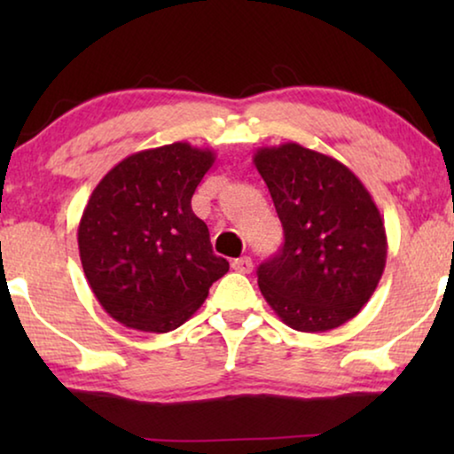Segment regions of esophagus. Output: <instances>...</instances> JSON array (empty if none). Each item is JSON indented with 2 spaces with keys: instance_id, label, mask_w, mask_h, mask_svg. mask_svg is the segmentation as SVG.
Wrapping results in <instances>:
<instances>
[{
  "instance_id": "34e87169",
  "label": "esophagus",
  "mask_w": 454,
  "mask_h": 454,
  "mask_svg": "<svg viewBox=\"0 0 454 454\" xmlns=\"http://www.w3.org/2000/svg\"><path fill=\"white\" fill-rule=\"evenodd\" d=\"M252 258H247V256H244V258H238V260H233L231 262V269L235 270V272H241V275H247V272L252 270Z\"/></svg>"
}]
</instances>
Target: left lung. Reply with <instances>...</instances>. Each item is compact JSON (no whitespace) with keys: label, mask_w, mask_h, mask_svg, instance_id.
Returning a JSON list of instances; mask_svg holds the SVG:
<instances>
[{"label":"left lung","mask_w":454,"mask_h":454,"mask_svg":"<svg viewBox=\"0 0 454 454\" xmlns=\"http://www.w3.org/2000/svg\"><path fill=\"white\" fill-rule=\"evenodd\" d=\"M254 165L269 185L285 241L258 266V287L285 325L333 331L359 314L387 264V231L349 167L297 142L262 146Z\"/></svg>","instance_id":"left-lung-1"}]
</instances>
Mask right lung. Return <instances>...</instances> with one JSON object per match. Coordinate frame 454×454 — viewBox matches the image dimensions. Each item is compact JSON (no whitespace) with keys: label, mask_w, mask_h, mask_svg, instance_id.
Returning <instances> with one entry per match:
<instances>
[{"label":"right lung","mask_w":454,"mask_h":454,"mask_svg":"<svg viewBox=\"0 0 454 454\" xmlns=\"http://www.w3.org/2000/svg\"><path fill=\"white\" fill-rule=\"evenodd\" d=\"M216 154L188 142L134 153L105 176L78 225L86 281L111 318L145 333L182 326L229 270L192 196Z\"/></svg>","instance_id":"obj_1"}]
</instances>
